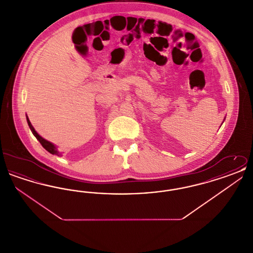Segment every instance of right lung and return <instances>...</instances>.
<instances>
[{"instance_id":"obj_1","label":"right lung","mask_w":253,"mask_h":253,"mask_svg":"<svg viewBox=\"0 0 253 253\" xmlns=\"http://www.w3.org/2000/svg\"><path fill=\"white\" fill-rule=\"evenodd\" d=\"M32 131L34 132V134L36 135L37 138L41 141V143L43 145V147H44L46 150H48L49 152H50V153H52V154H56V153H57V152L55 151V148H54V146H53V145L50 144L49 142H46V141H45V140H43V139H42V138L37 134L36 132H35V131H34L33 129H32Z\"/></svg>"}]
</instances>
